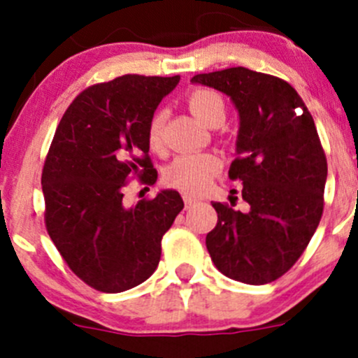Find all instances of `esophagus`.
Instances as JSON below:
<instances>
[{"instance_id": "esophagus-1", "label": "esophagus", "mask_w": 358, "mask_h": 358, "mask_svg": "<svg viewBox=\"0 0 358 358\" xmlns=\"http://www.w3.org/2000/svg\"><path fill=\"white\" fill-rule=\"evenodd\" d=\"M183 202H185V208L189 209V208H192L194 204H196L197 199H196V197H192V196H183Z\"/></svg>"}]
</instances>
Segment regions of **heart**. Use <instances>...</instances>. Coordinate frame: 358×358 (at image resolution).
Returning <instances> with one entry per match:
<instances>
[{"instance_id": "b5f03b06", "label": "heart", "mask_w": 358, "mask_h": 358, "mask_svg": "<svg viewBox=\"0 0 358 358\" xmlns=\"http://www.w3.org/2000/svg\"><path fill=\"white\" fill-rule=\"evenodd\" d=\"M187 106L201 122L208 126H215L216 122H223L225 119V102L213 90H194L187 99ZM162 133H164V115L159 112L152 115L147 126V143L154 152L162 149V140H164ZM220 169H222V159L215 152L187 154L176 157L166 168L164 180L168 185L185 194H201L211 185Z\"/></svg>"}]
</instances>
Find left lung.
I'll return each instance as SVG.
<instances>
[{"instance_id":"1","label":"left lung","mask_w":358,"mask_h":358,"mask_svg":"<svg viewBox=\"0 0 358 358\" xmlns=\"http://www.w3.org/2000/svg\"><path fill=\"white\" fill-rule=\"evenodd\" d=\"M192 83L230 96L239 133L229 176L243 182L248 211L215 202L206 248L223 275L252 286L287 272L319 227L327 161L312 114L289 83L246 67L197 74Z\"/></svg>"}]
</instances>
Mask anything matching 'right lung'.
<instances>
[{
	"label": "right lung",
	"instance_id": "add662e5",
	"mask_svg": "<svg viewBox=\"0 0 358 358\" xmlns=\"http://www.w3.org/2000/svg\"><path fill=\"white\" fill-rule=\"evenodd\" d=\"M180 76L126 74L90 86L57 126L43 168L46 230L69 268L102 292H122L156 272L161 239L183 209L176 190L124 206L131 175L156 183L147 126Z\"/></svg>",
	"mask_w": 358,
	"mask_h": 358
}]
</instances>
